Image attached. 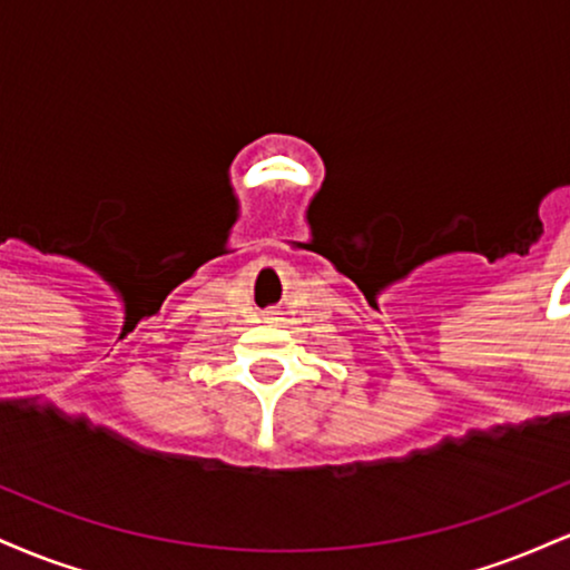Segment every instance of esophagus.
I'll return each mask as SVG.
<instances>
[{"mask_svg":"<svg viewBox=\"0 0 570 570\" xmlns=\"http://www.w3.org/2000/svg\"><path fill=\"white\" fill-rule=\"evenodd\" d=\"M265 322L276 324L278 322V311H265Z\"/></svg>","mask_w":570,"mask_h":570,"instance_id":"34e87169","label":"esophagus"}]
</instances>
